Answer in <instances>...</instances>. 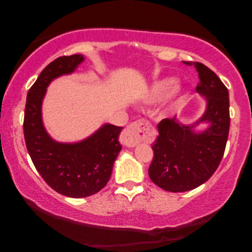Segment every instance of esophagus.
<instances>
[{
	"label": "esophagus",
	"mask_w": 252,
	"mask_h": 252,
	"mask_svg": "<svg viewBox=\"0 0 252 252\" xmlns=\"http://www.w3.org/2000/svg\"><path fill=\"white\" fill-rule=\"evenodd\" d=\"M155 139L153 129H151V125L148 120L140 119L137 122L130 124L127 126L124 132L120 135V142L123 146L132 148L136 146L137 143L142 142V141H147V142H151Z\"/></svg>",
	"instance_id": "34e87169"
}]
</instances>
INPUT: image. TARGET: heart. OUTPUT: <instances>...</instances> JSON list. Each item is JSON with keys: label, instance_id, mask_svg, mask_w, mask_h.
<instances>
[{"label": "heart", "instance_id": "heart-1", "mask_svg": "<svg viewBox=\"0 0 252 252\" xmlns=\"http://www.w3.org/2000/svg\"><path fill=\"white\" fill-rule=\"evenodd\" d=\"M177 86V80L174 78H165L161 80L155 82L151 86L149 92L147 93L144 101L147 103H156L166 97L173 92V89Z\"/></svg>", "mask_w": 252, "mask_h": 252}]
</instances>
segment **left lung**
<instances>
[{"mask_svg": "<svg viewBox=\"0 0 252 252\" xmlns=\"http://www.w3.org/2000/svg\"><path fill=\"white\" fill-rule=\"evenodd\" d=\"M185 64L196 68L199 78L196 91L208 102L198 123L209 122L211 126L204 132L195 133V125L184 126L175 117L160 120L157 125L149 177L158 187L171 192L191 190L212 177L222 159L229 133L228 89L204 64Z\"/></svg>", "mask_w": 252, "mask_h": 252, "instance_id": "1", "label": "left lung"}]
</instances>
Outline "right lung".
Masks as SVG:
<instances>
[{
	"label": "right lung",
	"instance_id": "right-lung-1",
	"mask_svg": "<svg viewBox=\"0 0 252 252\" xmlns=\"http://www.w3.org/2000/svg\"><path fill=\"white\" fill-rule=\"evenodd\" d=\"M84 61L82 55L58 57L44 67L27 93L24 136L31 159L55 191L73 198L87 197L108 184L119 151L123 127L105 124L78 143H60L48 135L41 119V104L47 86L62 74L72 73Z\"/></svg>",
	"mask_w": 252,
	"mask_h": 252
}]
</instances>
